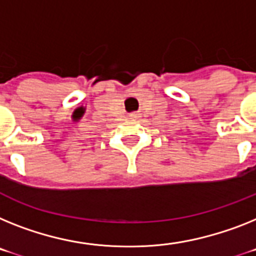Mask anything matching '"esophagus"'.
Returning a JSON list of instances; mask_svg holds the SVG:
<instances>
[{"label":"esophagus","instance_id":"obj_1","mask_svg":"<svg viewBox=\"0 0 256 256\" xmlns=\"http://www.w3.org/2000/svg\"><path fill=\"white\" fill-rule=\"evenodd\" d=\"M130 117H132V118H136V117H138V114H136V113H132V114H130Z\"/></svg>","mask_w":256,"mask_h":256}]
</instances>
